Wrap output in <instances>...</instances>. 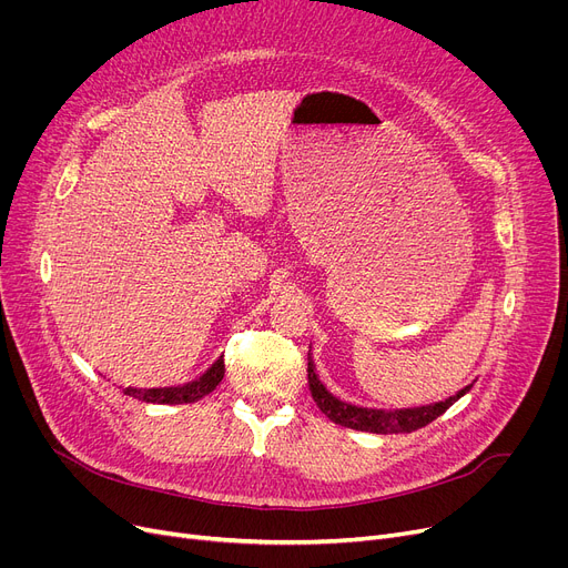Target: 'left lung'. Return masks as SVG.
I'll return each mask as SVG.
<instances>
[{
    "mask_svg": "<svg viewBox=\"0 0 568 568\" xmlns=\"http://www.w3.org/2000/svg\"><path fill=\"white\" fill-rule=\"evenodd\" d=\"M308 386L313 400L322 409L324 416L338 426L354 428V430H366V433H377V435H392V433H412L428 426L435 422L437 416H442L446 409H449L460 396L469 392V386L452 398H446L444 403L426 405V407H414V409H396V412H382V409H368V407H356L347 405L338 398H334L329 392L324 389V384L315 375V366L308 359Z\"/></svg>",
    "mask_w": 568,
    "mask_h": 568,
    "instance_id": "8db88e82",
    "label": "left lung"
}]
</instances>
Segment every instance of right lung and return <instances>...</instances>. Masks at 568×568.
<instances>
[{
  "mask_svg": "<svg viewBox=\"0 0 568 568\" xmlns=\"http://www.w3.org/2000/svg\"><path fill=\"white\" fill-rule=\"evenodd\" d=\"M223 373H225V364L223 359H219L200 379L189 382L184 386H165V389H133V386H126L124 394L144 403H159V405L195 403L216 389L223 379Z\"/></svg>",
  "mask_w": 568,
  "mask_h": 568,
  "instance_id": "right-lung-1",
  "label": "right lung"
}]
</instances>
